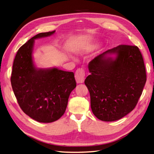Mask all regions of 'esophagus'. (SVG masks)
Returning a JSON list of instances; mask_svg holds the SVG:
<instances>
[{
    "mask_svg": "<svg viewBox=\"0 0 154 154\" xmlns=\"http://www.w3.org/2000/svg\"><path fill=\"white\" fill-rule=\"evenodd\" d=\"M85 73L83 69H78L75 73V78L77 83H82L84 82Z\"/></svg>",
    "mask_w": 154,
    "mask_h": 154,
    "instance_id": "esophagus-1",
    "label": "esophagus"
}]
</instances>
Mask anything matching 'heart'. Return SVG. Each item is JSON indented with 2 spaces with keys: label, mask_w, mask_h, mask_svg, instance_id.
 I'll use <instances>...</instances> for the list:
<instances>
[{
  "label": "heart",
  "mask_w": 154,
  "mask_h": 154,
  "mask_svg": "<svg viewBox=\"0 0 154 154\" xmlns=\"http://www.w3.org/2000/svg\"><path fill=\"white\" fill-rule=\"evenodd\" d=\"M92 48H89V49H91Z\"/></svg>",
  "instance_id": "b5f03b06"
}]
</instances>
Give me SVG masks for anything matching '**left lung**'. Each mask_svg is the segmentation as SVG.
<instances>
[{"instance_id": "obj_1", "label": "left lung", "mask_w": 154, "mask_h": 154, "mask_svg": "<svg viewBox=\"0 0 154 154\" xmlns=\"http://www.w3.org/2000/svg\"><path fill=\"white\" fill-rule=\"evenodd\" d=\"M85 80L96 117L114 122L133 110L146 81L143 56L136 45H119L89 62Z\"/></svg>"}]
</instances>
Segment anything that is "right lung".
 Here are the masks:
<instances>
[{
    "mask_svg": "<svg viewBox=\"0 0 154 154\" xmlns=\"http://www.w3.org/2000/svg\"><path fill=\"white\" fill-rule=\"evenodd\" d=\"M54 32H40L21 46L14 60L11 76L13 91L21 109L40 123L54 122L61 118L69 95L76 87L72 72L35 66L32 57L35 40Z\"/></svg>",
    "mask_w": 154,
    "mask_h": 154,
    "instance_id": "add662e5",
    "label": "right lung"
}]
</instances>
